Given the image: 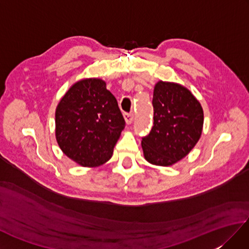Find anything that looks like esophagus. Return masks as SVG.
Here are the masks:
<instances>
[{"label":"esophagus","instance_id":"1","mask_svg":"<svg viewBox=\"0 0 249 249\" xmlns=\"http://www.w3.org/2000/svg\"><path fill=\"white\" fill-rule=\"evenodd\" d=\"M124 119L126 124H131L133 123V120H134V114L133 113H124Z\"/></svg>","mask_w":249,"mask_h":249}]
</instances>
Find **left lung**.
<instances>
[{"label": "left lung", "mask_w": 249, "mask_h": 249, "mask_svg": "<svg viewBox=\"0 0 249 249\" xmlns=\"http://www.w3.org/2000/svg\"><path fill=\"white\" fill-rule=\"evenodd\" d=\"M154 125L142 138L145 160L152 165L172 166L188 155L203 128V109L187 88L158 81L153 93Z\"/></svg>", "instance_id": "8db88e82"}]
</instances>
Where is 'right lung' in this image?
Listing matches in <instances>:
<instances>
[{"instance_id":"right-lung-1","label":"right lung","mask_w":249,"mask_h":249,"mask_svg":"<svg viewBox=\"0 0 249 249\" xmlns=\"http://www.w3.org/2000/svg\"><path fill=\"white\" fill-rule=\"evenodd\" d=\"M125 121L115 97L98 78L73 83L55 109V138L64 154L94 168L113 154Z\"/></svg>"}]
</instances>
